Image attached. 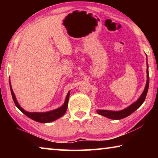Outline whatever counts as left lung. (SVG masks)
Listing matches in <instances>:
<instances>
[{
    "label": "left lung",
    "instance_id": "8db88e82",
    "mask_svg": "<svg viewBox=\"0 0 158 158\" xmlns=\"http://www.w3.org/2000/svg\"><path fill=\"white\" fill-rule=\"evenodd\" d=\"M147 57V56H146ZM146 73H147V80H146V84L144 88V90L143 93H141L140 97L139 98L138 100L133 102L132 105H130L129 106H127V108H125L123 110L121 111H110V110H105V109H98L97 113L98 114L108 118L113 119V120H120L123 119L124 118L130 116V114H132L134 111L137 110L138 108H139L141 106V105L143 103L144 100H145L147 93H148V86H149V74H148V63H147V69H146Z\"/></svg>",
    "mask_w": 158,
    "mask_h": 158
}]
</instances>
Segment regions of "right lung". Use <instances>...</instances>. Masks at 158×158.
Returning a JSON list of instances; mask_svg holds the SVG:
<instances>
[{
	"label": "right lung",
	"mask_w": 158,
	"mask_h": 158,
	"mask_svg": "<svg viewBox=\"0 0 158 158\" xmlns=\"http://www.w3.org/2000/svg\"><path fill=\"white\" fill-rule=\"evenodd\" d=\"M10 90H11V94L12 96V99L14 100V102L17 107L19 109V110L24 114L26 116H27L28 118H30L32 120L35 121H37L38 123H51L52 121H54L56 120L59 118L62 117L64 114H65L68 109V100L69 97V93H70V90L68 93L67 96L65 98V102H64L63 105L56 109L53 110L47 111V112H28L25 111L21 106L19 105L18 101L17 100L16 96L15 95L14 92H13L11 83H10Z\"/></svg>",
	"instance_id": "add662e5"
}]
</instances>
